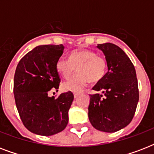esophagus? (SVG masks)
Listing matches in <instances>:
<instances>
[{
	"mask_svg": "<svg viewBox=\"0 0 154 154\" xmlns=\"http://www.w3.org/2000/svg\"><path fill=\"white\" fill-rule=\"evenodd\" d=\"M79 93H74V94H73V95H74V97L75 98H77V97L79 96Z\"/></svg>",
	"mask_w": 154,
	"mask_h": 154,
	"instance_id": "1",
	"label": "esophagus"
}]
</instances>
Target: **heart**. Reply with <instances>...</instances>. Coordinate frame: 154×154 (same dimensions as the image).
Segmentation results:
<instances>
[{
	"mask_svg": "<svg viewBox=\"0 0 154 154\" xmlns=\"http://www.w3.org/2000/svg\"><path fill=\"white\" fill-rule=\"evenodd\" d=\"M76 68L78 72L63 83L64 90L81 91L88 81L90 82L101 81L107 71V61L103 57L97 56L96 52L82 49L72 50L69 59L60 57L56 62V70L65 79L69 78Z\"/></svg>",
	"mask_w": 154,
	"mask_h": 154,
	"instance_id": "b5f03b06",
	"label": "heart"
}]
</instances>
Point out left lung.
Listing matches in <instances>:
<instances>
[{"mask_svg":"<svg viewBox=\"0 0 154 154\" xmlns=\"http://www.w3.org/2000/svg\"><path fill=\"white\" fill-rule=\"evenodd\" d=\"M105 56L108 72L93 89L102 91L90 94L89 119L97 130L114 133L131 122L139 100L136 70L129 57L112 43L99 44Z\"/></svg>","mask_w":154,"mask_h":154,"instance_id":"8db88e82","label":"left lung"}]
</instances>
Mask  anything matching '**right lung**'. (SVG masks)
Returning <instances> with one entry per match:
<instances>
[{
    "label": "right lung",
    "mask_w": 154,
    "mask_h": 154,
    "mask_svg": "<svg viewBox=\"0 0 154 154\" xmlns=\"http://www.w3.org/2000/svg\"><path fill=\"white\" fill-rule=\"evenodd\" d=\"M63 45H39L26 53L18 63L13 82L16 106L23 125L30 132L51 136L65 129L68 112L73 101L70 91L55 98L60 82L56 62L64 52Z\"/></svg>",
    "instance_id": "obj_1"
}]
</instances>
